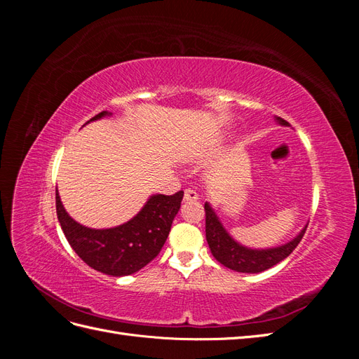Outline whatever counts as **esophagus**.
Masks as SVG:
<instances>
[{
	"label": "esophagus",
	"instance_id": "obj_1",
	"mask_svg": "<svg viewBox=\"0 0 359 359\" xmlns=\"http://www.w3.org/2000/svg\"><path fill=\"white\" fill-rule=\"evenodd\" d=\"M199 199V194L191 190V189H186V191H184V201H198Z\"/></svg>",
	"mask_w": 359,
	"mask_h": 359
}]
</instances>
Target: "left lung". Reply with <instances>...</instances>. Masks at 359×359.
Wrapping results in <instances>:
<instances>
[{
    "label": "left lung",
    "mask_w": 359,
    "mask_h": 359,
    "mask_svg": "<svg viewBox=\"0 0 359 359\" xmlns=\"http://www.w3.org/2000/svg\"><path fill=\"white\" fill-rule=\"evenodd\" d=\"M276 121L280 126H290L286 119L280 116H276ZM306 229L307 224L304 226V229L293 240L278 247L250 248L233 240L229 232L224 229V226L222 224L219 217H217L212 206L208 202H205V232L211 253L222 265L236 271V273L257 274L273 268L297 248L304 233H306Z\"/></svg>",
    "instance_id": "left-lung-1"
}]
</instances>
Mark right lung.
Wrapping results in <instances>:
<instances>
[{
  "instance_id": "add662e5",
  "label": "right lung",
  "mask_w": 359,
  "mask_h": 359,
  "mask_svg": "<svg viewBox=\"0 0 359 359\" xmlns=\"http://www.w3.org/2000/svg\"><path fill=\"white\" fill-rule=\"evenodd\" d=\"M109 115L112 114L103 111L86 124ZM182 196L184 191L172 196L153 194L132 220L109 229H91L73 220L64 210L58 190L55 201L61 229L76 255L99 273L123 277L137 273L160 253L180 211Z\"/></svg>"
}]
</instances>
